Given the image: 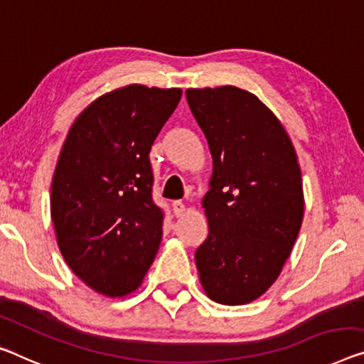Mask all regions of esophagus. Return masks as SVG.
Instances as JSON below:
<instances>
[{"instance_id": "obj_1", "label": "esophagus", "mask_w": 364, "mask_h": 364, "mask_svg": "<svg viewBox=\"0 0 364 364\" xmlns=\"http://www.w3.org/2000/svg\"><path fill=\"white\" fill-rule=\"evenodd\" d=\"M172 211H174V215H176L177 218L186 213V205H183V201L176 200L174 203H172Z\"/></svg>"}]
</instances>
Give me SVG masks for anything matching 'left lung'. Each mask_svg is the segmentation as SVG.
Instances as JSON below:
<instances>
[{
    "label": "left lung",
    "instance_id": "1",
    "mask_svg": "<svg viewBox=\"0 0 364 364\" xmlns=\"http://www.w3.org/2000/svg\"><path fill=\"white\" fill-rule=\"evenodd\" d=\"M186 97L213 156L208 237L195 250L200 282L216 303H250L278 278L303 223L296 151L254 94L221 86L187 89Z\"/></svg>",
    "mask_w": 364,
    "mask_h": 364
}]
</instances>
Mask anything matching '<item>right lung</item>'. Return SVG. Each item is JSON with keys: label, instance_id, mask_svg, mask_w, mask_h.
I'll return each instance as SVG.
<instances>
[{"label": "right lung", "instance_id": "obj_1", "mask_svg": "<svg viewBox=\"0 0 364 364\" xmlns=\"http://www.w3.org/2000/svg\"><path fill=\"white\" fill-rule=\"evenodd\" d=\"M181 96L139 85L104 94L61 148L50 200L58 247L100 294L135 291L158 252L164 211L153 200L149 151Z\"/></svg>", "mask_w": 364, "mask_h": 364}]
</instances>
